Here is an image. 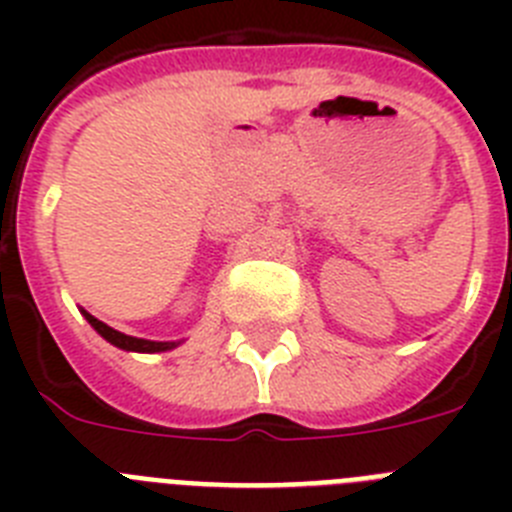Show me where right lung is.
Listing matches in <instances>:
<instances>
[{
  "instance_id": "right-lung-1",
  "label": "right lung",
  "mask_w": 512,
  "mask_h": 512,
  "mask_svg": "<svg viewBox=\"0 0 512 512\" xmlns=\"http://www.w3.org/2000/svg\"><path fill=\"white\" fill-rule=\"evenodd\" d=\"M84 315H87V320H89V323H92V328L97 330L99 336L107 338V341H110L112 346L125 348V351H143V354H158V351H169V348L176 346V343L146 341V338L125 336V333H120V330L110 328V325H104L102 320H97V318H94V315H89V312H84Z\"/></svg>"
}]
</instances>
